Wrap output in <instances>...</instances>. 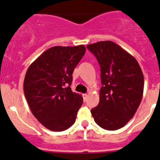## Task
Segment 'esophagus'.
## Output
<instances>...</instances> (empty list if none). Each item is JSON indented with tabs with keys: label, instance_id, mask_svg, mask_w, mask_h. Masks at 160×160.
<instances>
[{
	"label": "esophagus",
	"instance_id": "esophagus-1",
	"mask_svg": "<svg viewBox=\"0 0 160 160\" xmlns=\"http://www.w3.org/2000/svg\"><path fill=\"white\" fill-rule=\"evenodd\" d=\"M82 96H83V99H84V102H85V101L87 100V98H88V95H87V94H83Z\"/></svg>",
	"mask_w": 160,
	"mask_h": 160
}]
</instances>
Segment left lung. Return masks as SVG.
I'll return each instance as SVG.
<instances>
[{"label": "left lung", "mask_w": 160, "mask_h": 160, "mask_svg": "<svg viewBox=\"0 0 160 160\" xmlns=\"http://www.w3.org/2000/svg\"><path fill=\"white\" fill-rule=\"evenodd\" d=\"M101 67L99 103L91 110L101 128H121L133 117L142 102L144 76L136 58L111 41L87 45Z\"/></svg>", "instance_id": "1"}]
</instances>
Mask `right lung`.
Segmentation results:
<instances>
[{"mask_svg": "<svg viewBox=\"0 0 160 160\" xmlns=\"http://www.w3.org/2000/svg\"><path fill=\"white\" fill-rule=\"evenodd\" d=\"M84 45L54 46L41 53L28 68L23 91L32 113L55 132L75 123L82 96L70 87L72 73L85 53Z\"/></svg>", "mask_w": 160, "mask_h": 160, "instance_id": "right-lung-1", "label": "right lung"}]
</instances>
